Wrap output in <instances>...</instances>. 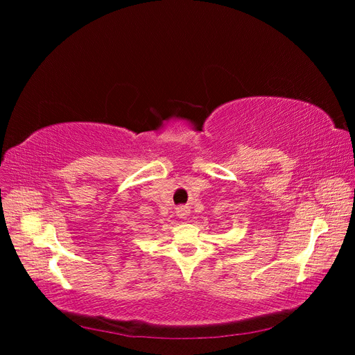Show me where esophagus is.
<instances>
[{"instance_id":"1","label":"esophagus","mask_w":355,"mask_h":355,"mask_svg":"<svg viewBox=\"0 0 355 355\" xmlns=\"http://www.w3.org/2000/svg\"><path fill=\"white\" fill-rule=\"evenodd\" d=\"M178 216L179 218H182V219H185L187 216H188V213H189V207H187V206H180V207H178Z\"/></svg>"}]
</instances>
